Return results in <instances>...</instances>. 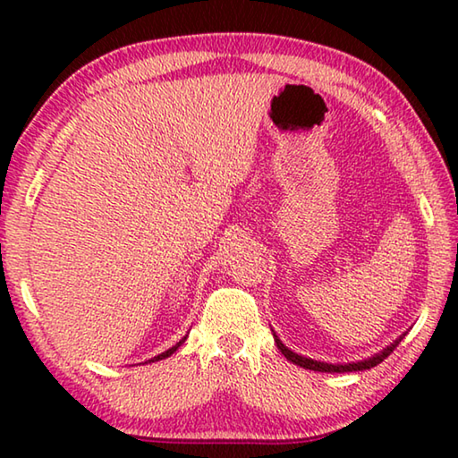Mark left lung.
<instances>
[{
  "instance_id": "left-lung-1",
  "label": "left lung",
  "mask_w": 458,
  "mask_h": 458,
  "mask_svg": "<svg viewBox=\"0 0 458 458\" xmlns=\"http://www.w3.org/2000/svg\"><path fill=\"white\" fill-rule=\"evenodd\" d=\"M406 335V333H404ZM404 335H400L394 344H390L387 347H384L382 352L371 355V358L368 360H361V361H352V363H327V361H317V360H311V358H305V355H299L291 352L289 347H286L281 339H278L276 333L273 331V337H275V344L278 350H281V353L284 355L286 360L293 361L294 366L299 368H305V369H313V371H325V374H345V371H363V369H369V368H376L377 363H382L387 355H390L394 350H396L398 344L402 339H404Z\"/></svg>"
}]
</instances>
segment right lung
<instances>
[{
  "label": "right lung",
  "instance_id": "1",
  "mask_svg": "<svg viewBox=\"0 0 458 458\" xmlns=\"http://www.w3.org/2000/svg\"><path fill=\"white\" fill-rule=\"evenodd\" d=\"M185 337H188V335H185ZM185 337H182L180 341H177V344H175L174 347H169V350H167V352H164V353H159V355H155V358H151V360H149V363H151V361H159V360H165V358H169V355H174V353H175L177 350H180V345L183 344V341H185ZM145 363H147V361H145Z\"/></svg>",
  "mask_w": 458,
  "mask_h": 458
}]
</instances>
